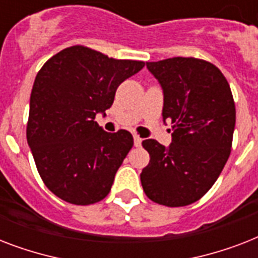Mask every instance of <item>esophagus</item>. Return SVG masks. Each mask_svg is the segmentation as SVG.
I'll list each match as a JSON object with an SVG mask.
<instances>
[{
    "label": "esophagus",
    "mask_w": 258,
    "mask_h": 258,
    "mask_svg": "<svg viewBox=\"0 0 258 258\" xmlns=\"http://www.w3.org/2000/svg\"><path fill=\"white\" fill-rule=\"evenodd\" d=\"M134 145L137 146V147H139L142 145V138L139 135H137V134L134 135Z\"/></svg>",
    "instance_id": "esophagus-1"
}]
</instances>
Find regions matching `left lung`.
I'll list each match as a JSON object with an SVG mask.
<instances>
[{
  "mask_svg": "<svg viewBox=\"0 0 258 258\" xmlns=\"http://www.w3.org/2000/svg\"><path fill=\"white\" fill-rule=\"evenodd\" d=\"M163 89V120L172 142L142 146L150 163L141 182L153 202L169 208L194 204L210 190L230 155L236 105L228 80L214 64L196 57L146 62Z\"/></svg>",
  "mask_w": 258,
  "mask_h": 258,
  "instance_id": "obj_1",
  "label": "left lung"
}]
</instances>
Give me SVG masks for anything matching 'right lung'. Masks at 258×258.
<instances>
[{
  "label": "right lung",
  "instance_id": "add662e5",
  "mask_svg": "<svg viewBox=\"0 0 258 258\" xmlns=\"http://www.w3.org/2000/svg\"><path fill=\"white\" fill-rule=\"evenodd\" d=\"M143 67V61L117 60L74 45L38 71L26 139L38 174L54 196L82 206L108 196L134 138L125 130L105 133L95 116L112 105L120 83Z\"/></svg>",
  "mask_w": 258,
  "mask_h": 258
}]
</instances>
